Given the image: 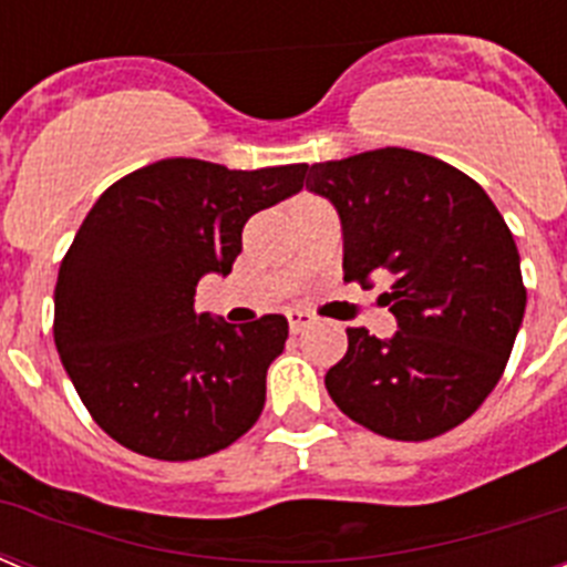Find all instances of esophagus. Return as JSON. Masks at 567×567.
<instances>
[{
	"instance_id": "34e87169",
	"label": "esophagus",
	"mask_w": 567,
	"mask_h": 567,
	"mask_svg": "<svg viewBox=\"0 0 567 567\" xmlns=\"http://www.w3.org/2000/svg\"><path fill=\"white\" fill-rule=\"evenodd\" d=\"M289 318V329H292V334H300L303 329H309L315 323V318L309 312H303V309H292V312L287 315Z\"/></svg>"
}]
</instances>
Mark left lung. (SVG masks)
I'll return each instance as SVG.
<instances>
[{"label": "left lung", "mask_w": 567, "mask_h": 567, "mask_svg": "<svg viewBox=\"0 0 567 567\" xmlns=\"http://www.w3.org/2000/svg\"><path fill=\"white\" fill-rule=\"evenodd\" d=\"M307 169V187L340 213L343 280H392L380 300L400 327L389 340L346 329L329 398L380 437L452 432L499 383L523 323L528 292L508 224L474 178L414 150Z\"/></svg>", "instance_id": "obj_1"}]
</instances>
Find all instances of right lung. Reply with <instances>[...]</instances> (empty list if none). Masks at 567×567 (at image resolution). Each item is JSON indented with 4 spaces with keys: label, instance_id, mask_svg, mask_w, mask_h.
<instances>
[{
    "label": "right lung",
    "instance_id": "add662e5",
    "mask_svg": "<svg viewBox=\"0 0 567 567\" xmlns=\"http://www.w3.org/2000/svg\"><path fill=\"white\" fill-rule=\"evenodd\" d=\"M307 164L227 169L164 158L102 193L59 267L53 340L90 417L124 449L198 460L264 412L284 315L221 323L195 309L207 272H233L244 224L303 187Z\"/></svg>",
    "mask_w": 567,
    "mask_h": 567
}]
</instances>
